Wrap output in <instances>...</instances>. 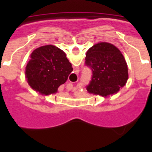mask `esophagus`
Masks as SVG:
<instances>
[{
  "mask_svg": "<svg viewBox=\"0 0 152 152\" xmlns=\"http://www.w3.org/2000/svg\"><path fill=\"white\" fill-rule=\"evenodd\" d=\"M73 88L74 86L72 83H69V84H68V85H67V89H68V91H72V90L73 89Z\"/></svg>",
  "mask_w": 152,
  "mask_h": 152,
  "instance_id": "esophagus-1",
  "label": "esophagus"
}]
</instances>
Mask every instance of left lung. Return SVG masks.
I'll use <instances>...</instances> for the list:
<instances>
[{
  "label": "left lung",
  "instance_id": "left-lung-1",
  "mask_svg": "<svg viewBox=\"0 0 152 152\" xmlns=\"http://www.w3.org/2000/svg\"><path fill=\"white\" fill-rule=\"evenodd\" d=\"M85 64L92 71L87 90L90 94L107 96L116 94L128 80V68L124 56L115 45L99 42L87 52Z\"/></svg>",
  "mask_w": 152,
  "mask_h": 152
}]
</instances>
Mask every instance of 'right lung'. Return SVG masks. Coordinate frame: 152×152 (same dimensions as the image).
I'll use <instances>...</instances> for the list:
<instances>
[{"label":"right lung","instance_id":"right-lung-1","mask_svg":"<svg viewBox=\"0 0 152 152\" xmlns=\"http://www.w3.org/2000/svg\"><path fill=\"white\" fill-rule=\"evenodd\" d=\"M72 71L65 53L55 45H47L31 53L25 75L33 90L42 95H49L57 92Z\"/></svg>","mask_w":152,"mask_h":152}]
</instances>
